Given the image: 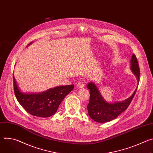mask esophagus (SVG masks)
Instances as JSON below:
<instances>
[{
	"label": "esophagus",
	"mask_w": 153,
	"mask_h": 153,
	"mask_svg": "<svg viewBox=\"0 0 153 153\" xmlns=\"http://www.w3.org/2000/svg\"><path fill=\"white\" fill-rule=\"evenodd\" d=\"M77 88H83L85 87V85L82 83H78L77 84Z\"/></svg>",
	"instance_id": "obj_1"
}]
</instances>
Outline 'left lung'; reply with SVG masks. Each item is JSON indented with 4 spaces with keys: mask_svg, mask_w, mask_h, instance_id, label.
<instances>
[{
    "mask_svg": "<svg viewBox=\"0 0 153 153\" xmlns=\"http://www.w3.org/2000/svg\"><path fill=\"white\" fill-rule=\"evenodd\" d=\"M130 63V69L136 77L139 83L140 69L137 59L134 54L131 57ZM87 88L90 90V102L87 106L88 114L93 120L99 123L110 122L118 117L126 110L137 91L136 88L131 96L123 101L109 103L103 99L97 85L93 82L88 83Z\"/></svg>",
    "mask_w": 153,
    "mask_h": 153,
    "instance_id": "left-lung-1",
    "label": "left lung"
}]
</instances>
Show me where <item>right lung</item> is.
I'll list each match as a JSON object with an SVG mask.
<instances>
[{
  "mask_svg": "<svg viewBox=\"0 0 153 153\" xmlns=\"http://www.w3.org/2000/svg\"><path fill=\"white\" fill-rule=\"evenodd\" d=\"M13 83L19 103L28 113L40 117H48L56 113L63 99L74 88V85H69L58 86L39 93H26L20 90L14 74Z\"/></svg>",
  "mask_w": 153,
  "mask_h": 153,
  "instance_id": "right-lung-1",
  "label": "right lung"
}]
</instances>
